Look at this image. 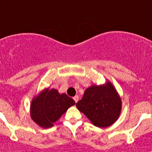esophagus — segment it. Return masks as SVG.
Returning <instances> with one entry per match:
<instances>
[{
  "instance_id": "obj_1",
  "label": "esophagus",
  "mask_w": 152,
  "mask_h": 152,
  "mask_svg": "<svg viewBox=\"0 0 152 152\" xmlns=\"http://www.w3.org/2000/svg\"><path fill=\"white\" fill-rule=\"evenodd\" d=\"M73 99H74V100H75V102H77L78 101V99H79V97L77 96H75V97L73 98Z\"/></svg>"
}]
</instances>
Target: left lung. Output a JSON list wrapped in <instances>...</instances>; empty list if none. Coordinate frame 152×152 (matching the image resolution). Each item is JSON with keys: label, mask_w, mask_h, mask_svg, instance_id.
<instances>
[{"label": "left lung", "mask_w": 152, "mask_h": 152, "mask_svg": "<svg viewBox=\"0 0 152 152\" xmlns=\"http://www.w3.org/2000/svg\"><path fill=\"white\" fill-rule=\"evenodd\" d=\"M77 110L98 127H107L116 122L121 111V99L110 82L92 85L85 90L76 104Z\"/></svg>", "instance_id": "8db88e82"}]
</instances>
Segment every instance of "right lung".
Wrapping results in <instances>:
<instances>
[{"instance_id":"add662e5","label":"right lung","mask_w":152,"mask_h":152,"mask_svg":"<svg viewBox=\"0 0 152 152\" xmlns=\"http://www.w3.org/2000/svg\"><path fill=\"white\" fill-rule=\"evenodd\" d=\"M75 102L66 94H59L56 89H45L31 104V117L44 128L53 126V123L62 116Z\"/></svg>"}]
</instances>
